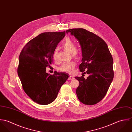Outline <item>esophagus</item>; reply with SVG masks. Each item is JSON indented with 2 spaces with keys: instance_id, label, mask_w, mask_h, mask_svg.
I'll return each mask as SVG.
<instances>
[{
  "instance_id": "34e87169",
  "label": "esophagus",
  "mask_w": 132,
  "mask_h": 132,
  "mask_svg": "<svg viewBox=\"0 0 132 132\" xmlns=\"http://www.w3.org/2000/svg\"><path fill=\"white\" fill-rule=\"evenodd\" d=\"M73 79H74V77L73 76H69V77L68 79V80H73Z\"/></svg>"
}]
</instances>
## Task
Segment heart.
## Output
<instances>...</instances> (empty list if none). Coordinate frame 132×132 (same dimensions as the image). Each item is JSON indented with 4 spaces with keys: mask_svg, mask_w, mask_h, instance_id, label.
I'll list each match as a JSON object with an SVG mask.
<instances>
[{
    "mask_svg": "<svg viewBox=\"0 0 132 132\" xmlns=\"http://www.w3.org/2000/svg\"><path fill=\"white\" fill-rule=\"evenodd\" d=\"M62 46L67 50L70 52L71 54L74 57H78L80 56L81 52L80 49L75 47L74 42L69 38H66L62 43ZM57 52L55 50L53 54V58L54 60L56 59ZM76 64L74 62H70L62 64L59 69L60 71L67 73H72L75 68Z\"/></svg>",
    "mask_w": 132,
    "mask_h": 132,
    "instance_id": "1",
    "label": "heart"
}]
</instances>
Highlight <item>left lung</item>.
<instances>
[{"label":"left lung","mask_w":132,"mask_h":132,"mask_svg":"<svg viewBox=\"0 0 132 132\" xmlns=\"http://www.w3.org/2000/svg\"><path fill=\"white\" fill-rule=\"evenodd\" d=\"M78 40L82 59L79 65L81 72L89 75L76 77L79 81L76 94L84 104L93 105L101 101L107 94L113 80V58L106 42L94 33L83 28L67 30Z\"/></svg>","instance_id":"1"}]
</instances>
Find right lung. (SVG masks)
<instances>
[{
  "label": "right lung",
  "mask_w": 132,
  "mask_h": 132,
  "mask_svg": "<svg viewBox=\"0 0 132 132\" xmlns=\"http://www.w3.org/2000/svg\"><path fill=\"white\" fill-rule=\"evenodd\" d=\"M65 35V31L42 33L28 42L20 54L17 72L23 89L38 104L53 102L69 78L64 73L50 75L46 72V67H51L58 44Z\"/></svg>",
  "instance_id": "add662e5"
}]
</instances>
